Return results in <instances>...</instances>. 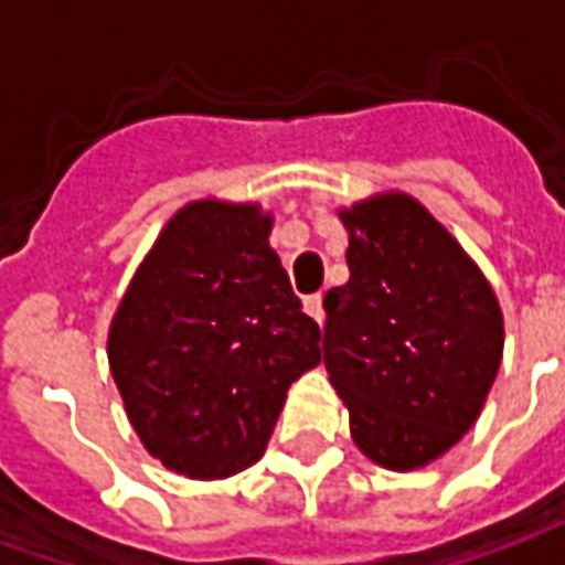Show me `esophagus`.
Wrapping results in <instances>:
<instances>
[{
    "label": "esophagus",
    "mask_w": 565,
    "mask_h": 565,
    "mask_svg": "<svg viewBox=\"0 0 565 565\" xmlns=\"http://www.w3.org/2000/svg\"><path fill=\"white\" fill-rule=\"evenodd\" d=\"M302 308H306L308 318H315V320H318V323H323V299H320V294L306 296V302H302Z\"/></svg>",
    "instance_id": "1"
}]
</instances>
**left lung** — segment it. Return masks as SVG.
I'll return each instance as SVG.
<instances>
[{
  "mask_svg": "<svg viewBox=\"0 0 565 565\" xmlns=\"http://www.w3.org/2000/svg\"><path fill=\"white\" fill-rule=\"evenodd\" d=\"M351 278L323 299V366L351 438L393 472L475 426L502 363V308L460 242L403 190L339 209Z\"/></svg>",
  "mask_w": 565,
  "mask_h": 565,
  "instance_id": "8db88e82",
  "label": "left lung"
}]
</instances>
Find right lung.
Returning a JSON list of instances; mask_svg holds the SVG:
<instances>
[{
	"instance_id": "add662e5",
	"label": "right lung",
	"mask_w": 565,
	"mask_h": 565,
	"mask_svg": "<svg viewBox=\"0 0 565 565\" xmlns=\"http://www.w3.org/2000/svg\"><path fill=\"white\" fill-rule=\"evenodd\" d=\"M259 202L205 196L162 226L108 327V366L150 457L221 481L263 457L320 327L271 250Z\"/></svg>"
}]
</instances>
